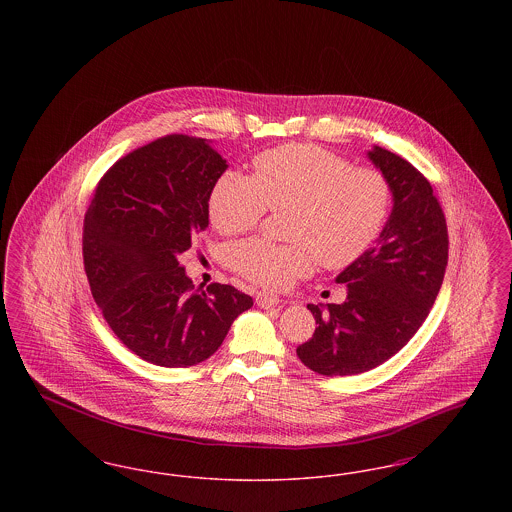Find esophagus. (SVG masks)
Wrapping results in <instances>:
<instances>
[{
  "instance_id": "1",
  "label": "esophagus",
  "mask_w": 512,
  "mask_h": 512,
  "mask_svg": "<svg viewBox=\"0 0 512 512\" xmlns=\"http://www.w3.org/2000/svg\"><path fill=\"white\" fill-rule=\"evenodd\" d=\"M257 305L263 307V309H272V307H278L280 305V297L274 295V293L259 292L255 297Z\"/></svg>"
}]
</instances>
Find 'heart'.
I'll return each instance as SVG.
<instances>
[{
    "instance_id": "b5f03b06",
    "label": "heart",
    "mask_w": 512,
    "mask_h": 512,
    "mask_svg": "<svg viewBox=\"0 0 512 512\" xmlns=\"http://www.w3.org/2000/svg\"><path fill=\"white\" fill-rule=\"evenodd\" d=\"M253 176L228 171L209 194V219L224 236L244 234L270 211H288L284 236L292 244L245 240L232 265L247 280L282 288L322 267L343 268L363 257L390 217V182L374 169L307 144L274 147L253 159Z\"/></svg>"
}]
</instances>
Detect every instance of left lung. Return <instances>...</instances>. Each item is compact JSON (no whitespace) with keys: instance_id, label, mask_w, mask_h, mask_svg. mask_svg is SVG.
<instances>
[{"instance_id":"8db88e82","label":"left lung","mask_w":512,"mask_h":512,"mask_svg":"<svg viewBox=\"0 0 512 512\" xmlns=\"http://www.w3.org/2000/svg\"><path fill=\"white\" fill-rule=\"evenodd\" d=\"M366 157L391 186L390 217L376 244L336 276L347 297L307 309L315 334L297 357L322 376H353L386 363L428 317L447 267V224L430 182L384 147Z\"/></svg>"}]
</instances>
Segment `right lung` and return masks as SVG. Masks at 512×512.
<instances>
[{"label": "right lung", "mask_w": 512, "mask_h": 512, "mask_svg": "<svg viewBox=\"0 0 512 512\" xmlns=\"http://www.w3.org/2000/svg\"><path fill=\"white\" fill-rule=\"evenodd\" d=\"M226 169L209 140L159 138L107 171L84 217L92 295L117 338L151 365L203 363L253 307L234 286L195 292L178 263L209 226V194Z\"/></svg>", "instance_id": "add662e5"}]
</instances>
